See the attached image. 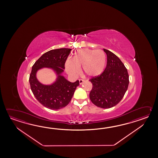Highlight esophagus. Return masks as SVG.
I'll return each instance as SVG.
<instances>
[{"label":"esophagus","instance_id":"esophagus-1","mask_svg":"<svg viewBox=\"0 0 158 158\" xmlns=\"http://www.w3.org/2000/svg\"><path fill=\"white\" fill-rule=\"evenodd\" d=\"M84 81H85V80H82V79H80V80H79V82H80V84H82V83L84 82Z\"/></svg>","mask_w":158,"mask_h":158}]
</instances>
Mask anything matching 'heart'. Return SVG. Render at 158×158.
Segmentation results:
<instances>
[{
	"label": "heart",
	"instance_id": "obj_1",
	"mask_svg": "<svg viewBox=\"0 0 158 158\" xmlns=\"http://www.w3.org/2000/svg\"><path fill=\"white\" fill-rule=\"evenodd\" d=\"M106 55L101 50L80 49L74 52L72 59L65 62V69L71 75L79 72V68L82 67L84 74L90 77L98 76L103 72L106 65Z\"/></svg>",
	"mask_w": 158,
	"mask_h": 158
}]
</instances>
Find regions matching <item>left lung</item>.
<instances>
[{
  "mask_svg": "<svg viewBox=\"0 0 158 158\" xmlns=\"http://www.w3.org/2000/svg\"><path fill=\"white\" fill-rule=\"evenodd\" d=\"M107 55V65L100 75L91 78L93 85L90 99L98 107L109 108L118 104L124 97L129 82L124 64L111 51L103 50Z\"/></svg>",
  "mask_w": 158,
  "mask_h": 158,
  "instance_id": "1",
  "label": "left lung"
}]
</instances>
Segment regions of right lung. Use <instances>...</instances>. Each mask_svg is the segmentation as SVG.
<instances>
[{
	"label": "right lung",
	"mask_w": 158,
	"mask_h": 158,
	"mask_svg": "<svg viewBox=\"0 0 158 158\" xmlns=\"http://www.w3.org/2000/svg\"><path fill=\"white\" fill-rule=\"evenodd\" d=\"M70 48H63L49 51L43 54L34 64L29 77L30 88L34 97L45 107L57 110L69 104L79 81L71 82L61 75L65 63L71 53ZM43 67L52 68L58 75L57 80L51 85H44L37 80V71Z\"/></svg>",
	"instance_id": "add662e5"
}]
</instances>
